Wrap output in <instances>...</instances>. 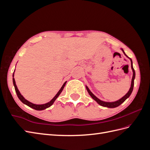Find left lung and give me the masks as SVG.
Returning a JSON list of instances; mask_svg holds the SVG:
<instances>
[{
    "label": "left lung",
    "instance_id": "obj_1",
    "mask_svg": "<svg viewBox=\"0 0 150 150\" xmlns=\"http://www.w3.org/2000/svg\"><path fill=\"white\" fill-rule=\"evenodd\" d=\"M121 50L122 51V52H123V53L125 54V55L127 57L129 58V57H128V56H127L126 55V54L125 53V52H124V51H123V49H121ZM129 59L131 60V69H132L133 72V78H132V79H131V87H130V89H129V91H128V93H127L126 94H125L123 97L121 98L120 99H119V100H117V101H115V102H105V101H103L100 100V99H98L96 96H95L94 95L91 93V91L89 90V89L87 87V86H86V89H87L89 94L92 97V98L94 99V100L96 101L99 104V105H101V106H104V107L110 108H116V107H117V106H119L120 105V104H121L122 103H123L127 98H128L129 97V96L131 95V93H132L133 89L134 79V78H135V71H134V68H133V62H132V60H131V58H129Z\"/></svg>",
    "mask_w": 150,
    "mask_h": 150
}]
</instances>
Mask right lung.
<instances>
[{
	"label": "right lung",
	"mask_w": 150,
	"mask_h": 150,
	"mask_svg": "<svg viewBox=\"0 0 150 150\" xmlns=\"http://www.w3.org/2000/svg\"><path fill=\"white\" fill-rule=\"evenodd\" d=\"M13 76H14V74H13V75H12V76H13V86H14L16 92V93H17V95L18 98H19V99H20V100H21L22 103H23L25 104H26L27 106H29L30 108H32L34 109V110H38V111L44 110H45V109H46V108L50 107L51 106H52V104L54 103V101H55L56 99L57 98V97H58L59 96V94H60L61 93V92L62 91V90H63V89H64V86H65V85H66V83H67V82H65V83H64V84L62 85V86L61 87V88L60 89V90L59 91L58 93L56 94V96H54V97L52 99L51 101H50L49 103H47L44 104H33V103H32L28 101V100H26V99H25L23 96H22V95H21V94L20 93L19 89H17V86H16V81H15L14 78H13Z\"/></svg>",
	"instance_id": "right-lung-1"
}]
</instances>
